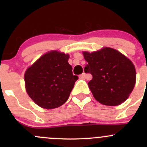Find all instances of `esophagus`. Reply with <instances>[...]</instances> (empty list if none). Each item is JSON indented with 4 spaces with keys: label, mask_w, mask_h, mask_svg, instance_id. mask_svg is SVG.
<instances>
[{
    "label": "esophagus",
    "mask_w": 147,
    "mask_h": 147,
    "mask_svg": "<svg viewBox=\"0 0 147 147\" xmlns=\"http://www.w3.org/2000/svg\"><path fill=\"white\" fill-rule=\"evenodd\" d=\"M79 78H80V79H84V78H86V74L84 73V72H83L82 75H80L79 76Z\"/></svg>",
    "instance_id": "obj_1"
}]
</instances>
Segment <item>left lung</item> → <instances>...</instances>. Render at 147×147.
<instances>
[{"instance_id": "8db88e82", "label": "left lung", "mask_w": 147, "mask_h": 147, "mask_svg": "<svg viewBox=\"0 0 147 147\" xmlns=\"http://www.w3.org/2000/svg\"><path fill=\"white\" fill-rule=\"evenodd\" d=\"M88 63L84 72L93 78L89 87L97 101L117 106L128 99L136 84V69L132 62L118 50L108 47L92 53L82 52Z\"/></svg>"}]
</instances>
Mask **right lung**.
I'll list each match as a JSON object with an SVG mask.
<instances>
[{"label": "right lung", "mask_w": 147, "mask_h": 147, "mask_svg": "<svg viewBox=\"0 0 147 147\" xmlns=\"http://www.w3.org/2000/svg\"><path fill=\"white\" fill-rule=\"evenodd\" d=\"M69 54L51 50L42 55L26 69L25 86L28 96L36 105L55 109L68 100L78 76L68 63Z\"/></svg>", "instance_id": "1"}]
</instances>
